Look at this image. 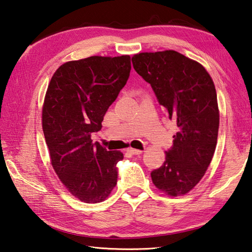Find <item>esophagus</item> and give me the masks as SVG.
<instances>
[{
	"label": "esophagus",
	"mask_w": 252,
	"mask_h": 252,
	"mask_svg": "<svg viewBox=\"0 0 252 252\" xmlns=\"http://www.w3.org/2000/svg\"><path fill=\"white\" fill-rule=\"evenodd\" d=\"M127 152L132 154V155H139V154L142 153V151L141 150H137V149H132V148H128L127 149Z\"/></svg>",
	"instance_id": "obj_1"
}]
</instances>
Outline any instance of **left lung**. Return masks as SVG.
<instances>
[{"mask_svg":"<svg viewBox=\"0 0 252 252\" xmlns=\"http://www.w3.org/2000/svg\"><path fill=\"white\" fill-rule=\"evenodd\" d=\"M131 61L179 128L164 164L151 172L152 181L168 196L187 194L202 180L216 150L220 114L214 81L202 64L176 50L139 53Z\"/></svg>","mask_w":252,"mask_h":252,"instance_id":"left-lung-1","label":"left lung"}]
</instances>
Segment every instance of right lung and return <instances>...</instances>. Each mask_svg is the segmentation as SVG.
Masks as SVG:
<instances>
[{"label":"right lung","instance_id":"add662e5","mask_svg":"<svg viewBox=\"0 0 252 252\" xmlns=\"http://www.w3.org/2000/svg\"><path fill=\"white\" fill-rule=\"evenodd\" d=\"M130 56H92L60 65L50 80L42 127L50 163L65 189L87 204L101 203L117 182L121 151L93 143L105 112L129 77Z\"/></svg>","mask_w":252,"mask_h":252}]
</instances>
